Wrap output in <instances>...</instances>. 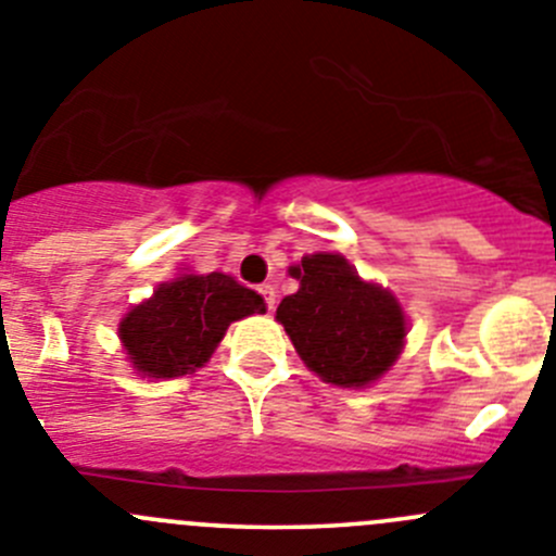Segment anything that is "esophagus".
Masks as SVG:
<instances>
[{
	"label": "esophagus",
	"mask_w": 556,
	"mask_h": 556,
	"mask_svg": "<svg viewBox=\"0 0 556 556\" xmlns=\"http://www.w3.org/2000/svg\"><path fill=\"white\" fill-rule=\"evenodd\" d=\"M257 290H261V295H263V299H266V307L268 309L277 307V295H274L271 285H261V288H257Z\"/></svg>",
	"instance_id": "obj_1"
}]
</instances>
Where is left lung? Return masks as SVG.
I'll use <instances>...</instances> for the list:
<instances>
[{"mask_svg": "<svg viewBox=\"0 0 556 556\" xmlns=\"http://www.w3.org/2000/svg\"><path fill=\"white\" fill-rule=\"evenodd\" d=\"M288 271L299 290L279 302L277 320L315 376L359 389L395 365L406 342L395 295L365 282L342 254H307Z\"/></svg>", "mask_w": 556, "mask_h": 556, "instance_id": "8db88e82", "label": "left lung"}]
</instances>
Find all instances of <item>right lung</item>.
Here are the masks:
<instances>
[{"label": "right lung", "instance_id": "right-lung-1", "mask_svg": "<svg viewBox=\"0 0 556 556\" xmlns=\"http://www.w3.org/2000/svg\"><path fill=\"white\" fill-rule=\"evenodd\" d=\"M266 313L263 295L230 274H180L121 320V340L139 376L178 378L205 365L232 320Z\"/></svg>", "mask_w": 556, "mask_h": 556}]
</instances>
